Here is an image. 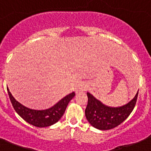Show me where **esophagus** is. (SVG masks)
Wrapping results in <instances>:
<instances>
[{
	"label": "esophagus",
	"mask_w": 151,
	"mask_h": 151,
	"mask_svg": "<svg viewBox=\"0 0 151 151\" xmlns=\"http://www.w3.org/2000/svg\"><path fill=\"white\" fill-rule=\"evenodd\" d=\"M86 89H87V86H81L78 88V91H81V92L86 91Z\"/></svg>",
	"instance_id": "esophagus-1"
}]
</instances>
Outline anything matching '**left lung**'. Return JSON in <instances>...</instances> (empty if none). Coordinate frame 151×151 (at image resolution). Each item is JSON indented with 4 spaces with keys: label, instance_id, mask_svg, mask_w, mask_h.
Returning a JSON list of instances; mask_svg holds the SVG:
<instances>
[{
    "label": "left lung",
    "instance_id": "8db88e82",
    "mask_svg": "<svg viewBox=\"0 0 151 151\" xmlns=\"http://www.w3.org/2000/svg\"><path fill=\"white\" fill-rule=\"evenodd\" d=\"M87 96L88 104L85 110L87 120L93 127L107 130L116 127L129 116L135 107L138 92L130 102L119 107L107 106L89 93Z\"/></svg>",
    "mask_w": 151,
    "mask_h": 151
}]
</instances>
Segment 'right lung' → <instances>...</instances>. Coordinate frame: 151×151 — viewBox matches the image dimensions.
I'll return each instance as SVG.
<instances>
[{
    "mask_svg": "<svg viewBox=\"0 0 151 151\" xmlns=\"http://www.w3.org/2000/svg\"><path fill=\"white\" fill-rule=\"evenodd\" d=\"M7 93L14 109L23 119L29 124L37 127H46L53 125L61 119L70 100L75 96L76 93H72L65 96L58 103L49 109L44 110H35L27 108L18 103L7 88Z\"/></svg>",
    "mask_w": 151,
    "mask_h": 151,
    "instance_id": "1",
    "label": "right lung"
}]
</instances>
